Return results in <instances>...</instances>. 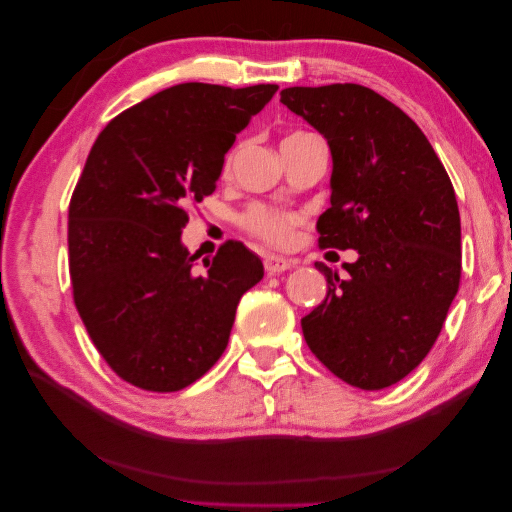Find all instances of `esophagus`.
I'll return each mask as SVG.
<instances>
[{"instance_id": "obj_1", "label": "esophagus", "mask_w": 512, "mask_h": 512, "mask_svg": "<svg viewBox=\"0 0 512 512\" xmlns=\"http://www.w3.org/2000/svg\"><path fill=\"white\" fill-rule=\"evenodd\" d=\"M265 271L269 275H277V273H284L288 269H292V262L286 260V258H280V256H265Z\"/></svg>"}]
</instances>
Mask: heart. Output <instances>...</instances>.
<instances>
[{"instance_id":"1","label":"heart","mask_w":512,"mask_h":512,"mask_svg":"<svg viewBox=\"0 0 512 512\" xmlns=\"http://www.w3.org/2000/svg\"><path fill=\"white\" fill-rule=\"evenodd\" d=\"M303 134L305 132H294V134L286 136L284 141H288V138H294V136H303ZM230 164H232V153L226 158L224 170H228ZM239 222L247 232H250L252 237L265 241L267 245L288 247L294 241V230H297V226L303 222V218L294 211L254 203L239 215Z\"/></svg>"}]
</instances>
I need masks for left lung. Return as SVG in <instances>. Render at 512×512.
Returning a JSON list of instances; mask_svg holds the SVG:
<instances>
[{
	"mask_svg": "<svg viewBox=\"0 0 512 512\" xmlns=\"http://www.w3.org/2000/svg\"><path fill=\"white\" fill-rule=\"evenodd\" d=\"M280 102L331 147V207L320 247L356 250L339 275L324 262L327 297L303 320L318 361L363 391L406 378L442 331L461 280L453 183L421 128L374 89L288 87Z\"/></svg>",
	"mask_w": 512,
	"mask_h": 512,
	"instance_id": "8db88e82",
	"label": "left lung"
}]
</instances>
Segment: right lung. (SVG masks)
Masks as SVG:
<instances>
[{"mask_svg": "<svg viewBox=\"0 0 512 512\" xmlns=\"http://www.w3.org/2000/svg\"><path fill=\"white\" fill-rule=\"evenodd\" d=\"M277 85L181 83L108 121L68 209L74 305L115 374L173 393L220 359L262 262L239 241L194 271L188 211L215 192L226 151Z\"/></svg>", "mask_w": 512, "mask_h": 512, "instance_id": "1", "label": "right lung"}]
</instances>
